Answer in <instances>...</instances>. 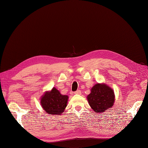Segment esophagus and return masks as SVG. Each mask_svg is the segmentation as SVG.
Returning <instances> with one entry per match:
<instances>
[{"instance_id":"1","label":"esophagus","mask_w":148,"mask_h":148,"mask_svg":"<svg viewBox=\"0 0 148 148\" xmlns=\"http://www.w3.org/2000/svg\"><path fill=\"white\" fill-rule=\"evenodd\" d=\"M74 93L76 95H80L81 93V91H80V90H77L74 92Z\"/></svg>"}]
</instances>
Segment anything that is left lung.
Masks as SVG:
<instances>
[{
	"label": "left lung",
	"mask_w": 148,
	"mask_h": 148,
	"mask_svg": "<svg viewBox=\"0 0 148 148\" xmlns=\"http://www.w3.org/2000/svg\"><path fill=\"white\" fill-rule=\"evenodd\" d=\"M87 99L94 112L102 113L113 105L114 91L106 84H97L91 88Z\"/></svg>",
	"instance_id": "left-lung-1"
}]
</instances>
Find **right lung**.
<instances>
[{
	"instance_id": "1",
	"label": "right lung",
	"mask_w": 148,
	"mask_h": 148,
	"mask_svg": "<svg viewBox=\"0 0 148 148\" xmlns=\"http://www.w3.org/2000/svg\"><path fill=\"white\" fill-rule=\"evenodd\" d=\"M41 99V105L47 113L58 115L64 112L68 96L60 94L58 90L53 88L50 92H46Z\"/></svg>"
}]
</instances>
